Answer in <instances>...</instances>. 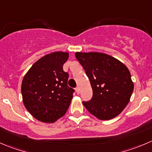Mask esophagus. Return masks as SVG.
<instances>
[{
    "label": "esophagus",
    "mask_w": 152,
    "mask_h": 152,
    "mask_svg": "<svg viewBox=\"0 0 152 152\" xmlns=\"http://www.w3.org/2000/svg\"><path fill=\"white\" fill-rule=\"evenodd\" d=\"M76 91L78 94H80V88H79V87H77V88H76Z\"/></svg>",
    "instance_id": "esophagus-1"
}]
</instances>
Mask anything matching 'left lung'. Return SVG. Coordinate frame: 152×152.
I'll return each instance as SVG.
<instances>
[{"label": "left lung", "instance_id": "left-lung-1", "mask_svg": "<svg viewBox=\"0 0 152 152\" xmlns=\"http://www.w3.org/2000/svg\"><path fill=\"white\" fill-rule=\"evenodd\" d=\"M91 82L93 96L82 103L102 120L119 115L126 107L134 91L131 73L124 64L102 53H75Z\"/></svg>", "mask_w": 152, "mask_h": 152}]
</instances>
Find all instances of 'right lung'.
<instances>
[{
	"label": "right lung",
	"mask_w": 152,
	"mask_h": 152,
	"mask_svg": "<svg viewBox=\"0 0 152 152\" xmlns=\"http://www.w3.org/2000/svg\"><path fill=\"white\" fill-rule=\"evenodd\" d=\"M68 57L65 52L48 54L38 60L23 77V104L39 121L54 123L68 109L75 92L67 85L69 74L63 70Z\"/></svg>",
	"instance_id": "obj_1"
}]
</instances>
